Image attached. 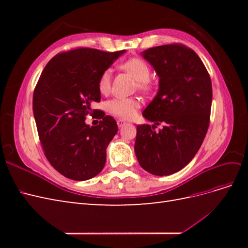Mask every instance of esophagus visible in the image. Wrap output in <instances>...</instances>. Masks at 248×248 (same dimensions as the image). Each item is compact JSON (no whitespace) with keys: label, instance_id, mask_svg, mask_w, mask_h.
Here are the masks:
<instances>
[{"label":"esophagus","instance_id":"1","mask_svg":"<svg viewBox=\"0 0 248 248\" xmlns=\"http://www.w3.org/2000/svg\"><path fill=\"white\" fill-rule=\"evenodd\" d=\"M117 124H118V126L120 127V128H121V127H123L126 124V122L124 121V120L120 119V120H118V121H117Z\"/></svg>","mask_w":248,"mask_h":248}]
</instances>
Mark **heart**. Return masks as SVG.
I'll use <instances>...</instances> for the list:
<instances>
[{
	"mask_svg": "<svg viewBox=\"0 0 248 248\" xmlns=\"http://www.w3.org/2000/svg\"><path fill=\"white\" fill-rule=\"evenodd\" d=\"M120 69L129 73L138 81V87L142 91H149L152 89L150 81L151 69L147 62L140 58H131L120 64ZM111 71L109 69L104 70L98 80V89L100 93L107 94L110 90ZM140 107V101L134 97H120L114 98L108 102V110L110 114L123 119H131L137 114V110Z\"/></svg>",
	"mask_w": 248,
	"mask_h": 248,
	"instance_id": "b5f03b06",
	"label": "heart"
}]
</instances>
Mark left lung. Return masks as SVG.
<instances>
[{"instance_id": "8db88e82", "label": "left lung", "mask_w": 248, "mask_h": 248, "mask_svg": "<svg viewBox=\"0 0 248 248\" xmlns=\"http://www.w3.org/2000/svg\"><path fill=\"white\" fill-rule=\"evenodd\" d=\"M159 78L155 98L142 111L154 125H138L134 144L140 167L169 176L182 170L199 151L210 123L211 78L202 60L183 44H167L141 52ZM163 129L156 133V124Z\"/></svg>"}]
</instances>
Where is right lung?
<instances>
[{
    "label": "right lung",
    "mask_w": 248,
    "mask_h": 248,
    "mask_svg": "<svg viewBox=\"0 0 248 248\" xmlns=\"http://www.w3.org/2000/svg\"><path fill=\"white\" fill-rule=\"evenodd\" d=\"M124 52L89 47L61 52L47 63L37 82L33 111L39 140L49 163L66 178L85 181L104 168L117 123L102 110L97 111L99 125H87L85 120L91 103L100 101L101 73Z\"/></svg>",
    "instance_id": "add662e5"
}]
</instances>
